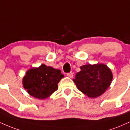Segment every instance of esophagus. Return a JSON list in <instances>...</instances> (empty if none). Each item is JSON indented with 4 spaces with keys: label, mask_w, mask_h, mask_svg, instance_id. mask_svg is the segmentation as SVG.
Masks as SVG:
<instances>
[{
    "label": "esophagus",
    "mask_w": 130,
    "mask_h": 130,
    "mask_svg": "<svg viewBox=\"0 0 130 130\" xmlns=\"http://www.w3.org/2000/svg\"><path fill=\"white\" fill-rule=\"evenodd\" d=\"M67 76L70 78H72L73 77V74L72 72H70V73H67Z\"/></svg>",
    "instance_id": "34e87169"
}]
</instances>
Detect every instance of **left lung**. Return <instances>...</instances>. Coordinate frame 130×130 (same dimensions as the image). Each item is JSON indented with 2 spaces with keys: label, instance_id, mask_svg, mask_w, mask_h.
<instances>
[{
  "label": "left lung",
  "instance_id": "left-lung-1",
  "mask_svg": "<svg viewBox=\"0 0 130 130\" xmlns=\"http://www.w3.org/2000/svg\"><path fill=\"white\" fill-rule=\"evenodd\" d=\"M80 70L73 80L78 90L89 98L101 96L111 85L112 73L107 65L87 64L80 67Z\"/></svg>",
  "mask_w": 130,
  "mask_h": 130
}]
</instances>
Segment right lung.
I'll return each instance as SVG.
<instances>
[{
	"instance_id": "right-lung-1",
	"label": "right lung",
	"mask_w": 130,
	"mask_h": 130,
	"mask_svg": "<svg viewBox=\"0 0 130 130\" xmlns=\"http://www.w3.org/2000/svg\"><path fill=\"white\" fill-rule=\"evenodd\" d=\"M63 77L60 70L42 64L26 72L22 84L29 95L43 100L47 99L58 89L57 84Z\"/></svg>"
}]
</instances>
